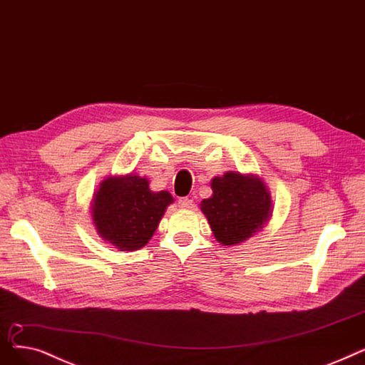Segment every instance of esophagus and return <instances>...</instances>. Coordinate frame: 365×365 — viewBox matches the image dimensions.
I'll return each mask as SVG.
<instances>
[{
    "label": "esophagus",
    "instance_id": "obj_1",
    "mask_svg": "<svg viewBox=\"0 0 365 365\" xmlns=\"http://www.w3.org/2000/svg\"><path fill=\"white\" fill-rule=\"evenodd\" d=\"M178 205H180V207H182V210H190V207H193L195 202H193V199H190V197H181L178 200Z\"/></svg>",
    "mask_w": 365,
    "mask_h": 365
}]
</instances>
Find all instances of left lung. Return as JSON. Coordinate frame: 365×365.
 I'll return each instance as SVG.
<instances>
[{
  "label": "left lung",
  "mask_w": 365,
  "mask_h": 365,
  "mask_svg": "<svg viewBox=\"0 0 365 365\" xmlns=\"http://www.w3.org/2000/svg\"><path fill=\"white\" fill-rule=\"evenodd\" d=\"M211 188L212 196L200 202V211L221 245H240L270 221L272 195L257 173L229 170L214 177Z\"/></svg>",
  "instance_id": "8db88e82"
}]
</instances>
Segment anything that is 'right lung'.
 Returning <instances> with one entry per match:
<instances>
[{"mask_svg": "<svg viewBox=\"0 0 365 365\" xmlns=\"http://www.w3.org/2000/svg\"><path fill=\"white\" fill-rule=\"evenodd\" d=\"M170 203L169 192H153L150 180L138 173L107 175L92 196V224L117 250L136 251L148 244Z\"/></svg>", "mask_w": 365, "mask_h": 365, "instance_id": "right-lung-1", "label": "right lung"}]
</instances>
